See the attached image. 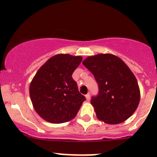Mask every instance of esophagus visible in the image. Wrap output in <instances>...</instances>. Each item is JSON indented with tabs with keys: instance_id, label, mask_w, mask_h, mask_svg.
I'll return each mask as SVG.
<instances>
[{
	"instance_id": "obj_1",
	"label": "esophagus",
	"mask_w": 157,
	"mask_h": 157,
	"mask_svg": "<svg viewBox=\"0 0 157 157\" xmlns=\"http://www.w3.org/2000/svg\"><path fill=\"white\" fill-rule=\"evenodd\" d=\"M86 99L87 101H90V93H87V94L86 95Z\"/></svg>"
}]
</instances>
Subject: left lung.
<instances>
[{
  "label": "left lung",
  "mask_w": 157,
  "mask_h": 157,
  "mask_svg": "<svg viewBox=\"0 0 157 157\" xmlns=\"http://www.w3.org/2000/svg\"><path fill=\"white\" fill-rule=\"evenodd\" d=\"M83 64L99 86V94L91 99L98 119L117 124L130 118L138 106L140 93L137 79L127 64L112 54L89 56Z\"/></svg>",
  "instance_id": "1"
}]
</instances>
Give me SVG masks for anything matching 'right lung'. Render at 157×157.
I'll return each mask as SVG.
<instances>
[{"mask_svg": "<svg viewBox=\"0 0 157 157\" xmlns=\"http://www.w3.org/2000/svg\"><path fill=\"white\" fill-rule=\"evenodd\" d=\"M81 56L58 54L50 58L36 72L29 85V96L38 115L54 124L75 118L85 96L79 93L72 74Z\"/></svg>", "mask_w": 157, "mask_h": 157, "instance_id": "1", "label": "right lung"}]
</instances>
